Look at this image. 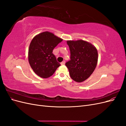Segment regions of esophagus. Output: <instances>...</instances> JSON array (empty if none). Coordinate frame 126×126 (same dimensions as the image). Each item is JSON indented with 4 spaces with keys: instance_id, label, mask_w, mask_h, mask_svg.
Masks as SVG:
<instances>
[{
    "instance_id": "obj_1",
    "label": "esophagus",
    "mask_w": 126,
    "mask_h": 126,
    "mask_svg": "<svg viewBox=\"0 0 126 126\" xmlns=\"http://www.w3.org/2000/svg\"><path fill=\"white\" fill-rule=\"evenodd\" d=\"M60 64H62V65H64V64H65V62H64V61H63V62H62L60 63Z\"/></svg>"
}]
</instances>
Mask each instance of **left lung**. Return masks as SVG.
<instances>
[{
  "instance_id": "obj_1",
  "label": "left lung",
  "mask_w": 126,
  "mask_h": 126,
  "mask_svg": "<svg viewBox=\"0 0 126 126\" xmlns=\"http://www.w3.org/2000/svg\"><path fill=\"white\" fill-rule=\"evenodd\" d=\"M67 43L70 51V60L65 64L71 79L81 82L90 77L96 67L97 50L91 43L82 40H68Z\"/></svg>"
}]
</instances>
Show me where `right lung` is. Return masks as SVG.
I'll use <instances>...</instances> for the list:
<instances>
[{"label": "right lung", "instance_id": "1", "mask_svg": "<svg viewBox=\"0 0 126 126\" xmlns=\"http://www.w3.org/2000/svg\"><path fill=\"white\" fill-rule=\"evenodd\" d=\"M62 38L49 32L36 35L32 40L28 50V60L33 71L43 78L50 77L60 66L52 51Z\"/></svg>", "mask_w": 126, "mask_h": 126}]
</instances>
